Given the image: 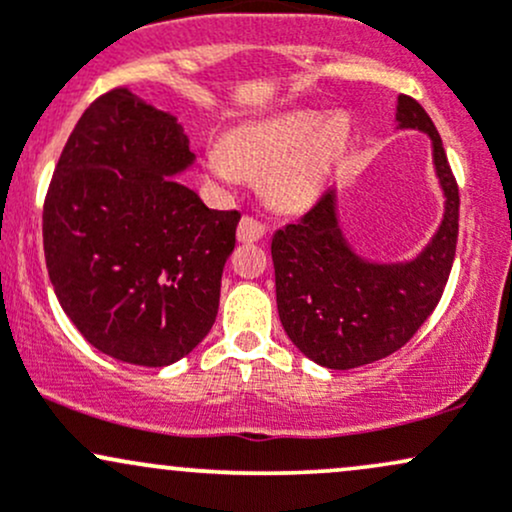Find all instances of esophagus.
Segmentation results:
<instances>
[{"label":"esophagus","instance_id":"34e87169","mask_svg":"<svg viewBox=\"0 0 512 512\" xmlns=\"http://www.w3.org/2000/svg\"><path fill=\"white\" fill-rule=\"evenodd\" d=\"M264 236V223L255 216H243L238 223V240L240 243H257Z\"/></svg>","mask_w":512,"mask_h":512}]
</instances>
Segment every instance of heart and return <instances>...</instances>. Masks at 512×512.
Instances as JSON below:
<instances>
[{"label": "heart", "mask_w": 512, "mask_h": 512, "mask_svg": "<svg viewBox=\"0 0 512 512\" xmlns=\"http://www.w3.org/2000/svg\"><path fill=\"white\" fill-rule=\"evenodd\" d=\"M349 137L344 115L317 122L315 113L293 110L236 129L226 144H211L204 166L211 178L226 185L243 175L264 178V195L276 209L301 211L322 192Z\"/></svg>", "instance_id": "1"}]
</instances>
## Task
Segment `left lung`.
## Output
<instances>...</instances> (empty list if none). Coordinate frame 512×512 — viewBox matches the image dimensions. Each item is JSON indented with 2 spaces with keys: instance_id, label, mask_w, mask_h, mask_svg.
I'll return each instance as SVG.
<instances>
[{
  "instance_id": "8db88e82",
  "label": "left lung",
  "mask_w": 512,
  "mask_h": 512,
  "mask_svg": "<svg viewBox=\"0 0 512 512\" xmlns=\"http://www.w3.org/2000/svg\"><path fill=\"white\" fill-rule=\"evenodd\" d=\"M397 122L431 137L445 195L443 223L419 257L397 264L358 257L339 228L334 192L272 238L281 325L310 361L325 368L349 370L395 354L436 310L448 284L460 190L436 125L411 96L397 98Z\"/></svg>"
}]
</instances>
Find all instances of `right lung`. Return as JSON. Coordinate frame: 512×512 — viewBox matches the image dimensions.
<instances>
[{"instance_id": "1", "label": "right lung", "mask_w": 512, "mask_h": 512, "mask_svg": "<svg viewBox=\"0 0 512 512\" xmlns=\"http://www.w3.org/2000/svg\"><path fill=\"white\" fill-rule=\"evenodd\" d=\"M190 139L129 88L86 108L43 207L45 264L62 310L117 361L163 368L207 337L238 211L209 209L175 175Z\"/></svg>"}]
</instances>
